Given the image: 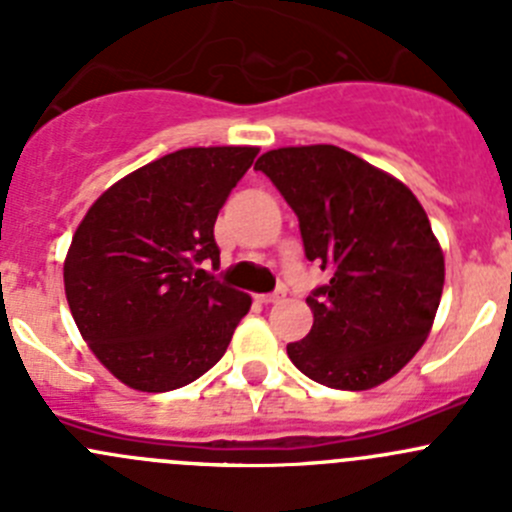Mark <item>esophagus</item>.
Instances as JSON below:
<instances>
[{"instance_id":"obj_1","label":"esophagus","mask_w":512,"mask_h":512,"mask_svg":"<svg viewBox=\"0 0 512 512\" xmlns=\"http://www.w3.org/2000/svg\"><path fill=\"white\" fill-rule=\"evenodd\" d=\"M257 302L260 304H275V302H282L285 299V294L282 292H275V294H257Z\"/></svg>"}]
</instances>
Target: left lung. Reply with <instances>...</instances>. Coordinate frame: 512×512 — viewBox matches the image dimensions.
I'll use <instances>...</instances> for the list:
<instances>
[{"label":"left lung","instance_id":"obj_1","mask_svg":"<svg viewBox=\"0 0 512 512\" xmlns=\"http://www.w3.org/2000/svg\"><path fill=\"white\" fill-rule=\"evenodd\" d=\"M297 213L304 255L332 270L307 297L314 324L287 344L317 384L366 391L399 374L431 334L446 262L418 198L344 148L287 146L255 163Z\"/></svg>","mask_w":512,"mask_h":512}]
</instances>
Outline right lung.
Returning a JSON list of instances; mask_svg holds the SVG:
<instances>
[{"label":"right lung","instance_id":"1","mask_svg":"<svg viewBox=\"0 0 512 512\" xmlns=\"http://www.w3.org/2000/svg\"><path fill=\"white\" fill-rule=\"evenodd\" d=\"M260 148H180L116 180L84 215L64 260L71 317L121 384L160 394L220 361L250 294L203 280L213 227Z\"/></svg>","mask_w":512,"mask_h":512}]
</instances>
